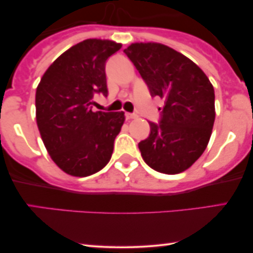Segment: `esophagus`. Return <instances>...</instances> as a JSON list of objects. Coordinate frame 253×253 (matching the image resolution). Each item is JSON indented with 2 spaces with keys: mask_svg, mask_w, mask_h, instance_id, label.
Wrapping results in <instances>:
<instances>
[{
  "mask_svg": "<svg viewBox=\"0 0 253 253\" xmlns=\"http://www.w3.org/2000/svg\"><path fill=\"white\" fill-rule=\"evenodd\" d=\"M126 119L127 120H130V119H135L136 118V114H134V113H126Z\"/></svg>",
  "mask_w": 253,
  "mask_h": 253,
  "instance_id": "1",
  "label": "esophagus"
}]
</instances>
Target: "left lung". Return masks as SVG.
<instances>
[{"label": "left lung", "mask_w": 253, "mask_h": 253, "mask_svg": "<svg viewBox=\"0 0 253 253\" xmlns=\"http://www.w3.org/2000/svg\"><path fill=\"white\" fill-rule=\"evenodd\" d=\"M146 83L151 96L164 100L158 124L138 144L145 163L175 175L190 168L210 141L214 120V88L195 63L157 42H135L124 50Z\"/></svg>", "instance_id": "left-lung-1"}]
</instances>
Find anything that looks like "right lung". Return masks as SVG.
Instances as JSON below:
<instances>
[{"instance_id": "add662e5", "label": "right lung", "mask_w": 253, "mask_h": 253, "mask_svg": "<svg viewBox=\"0 0 253 253\" xmlns=\"http://www.w3.org/2000/svg\"><path fill=\"white\" fill-rule=\"evenodd\" d=\"M121 43L86 39L51 64L36 92L37 124L52 161L85 177L103 169L124 125V112H92L95 94L108 95L107 59Z\"/></svg>"}]
</instances>
